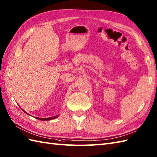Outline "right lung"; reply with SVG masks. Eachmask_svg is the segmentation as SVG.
I'll use <instances>...</instances> for the list:
<instances>
[{
  "instance_id": "right-lung-1",
  "label": "right lung",
  "mask_w": 157,
  "mask_h": 157,
  "mask_svg": "<svg viewBox=\"0 0 157 157\" xmlns=\"http://www.w3.org/2000/svg\"><path fill=\"white\" fill-rule=\"evenodd\" d=\"M22 111H23L24 112H25V113H26V114H28V115H30V114L27 113L25 111H24V110H22ZM58 116H59V115H56V116H53V117H48V118H40V117H36V118L38 119H39V120H41V121H49V120L54 119H56V118H57V117H58Z\"/></svg>"
}]
</instances>
